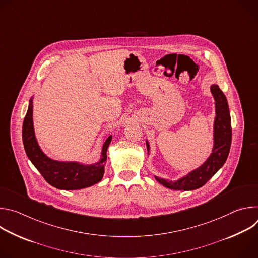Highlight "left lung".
Returning <instances> with one entry per match:
<instances>
[{"instance_id":"left-lung-1","label":"left lung","mask_w":258,"mask_h":258,"mask_svg":"<svg viewBox=\"0 0 258 258\" xmlns=\"http://www.w3.org/2000/svg\"><path fill=\"white\" fill-rule=\"evenodd\" d=\"M214 99L215 117L213 121V147L208 158L196 169L191 170L175 180L154 175L162 186L175 191H192L199 189L220 169L227 161L232 143L231 115L228 100L217 85L210 86ZM147 151L150 154V144L146 140Z\"/></svg>"}]
</instances>
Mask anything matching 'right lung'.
I'll return each instance as SVG.
<instances>
[{
	"instance_id": "add662e5",
	"label": "right lung",
	"mask_w": 258,
	"mask_h": 258,
	"mask_svg": "<svg viewBox=\"0 0 258 258\" xmlns=\"http://www.w3.org/2000/svg\"><path fill=\"white\" fill-rule=\"evenodd\" d=\"M33 97L30 98L22 125V140L25 153L51 186L60 190H80L99 182L105 171L107 149L111 143L110 135L103 143L100 159L88 164L80 161H60L47 156L36 140L33 127Z\"/></svg>"
}]
</instances>
